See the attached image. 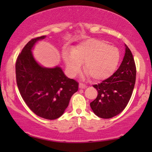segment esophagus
I'll list each match as a JSON object with an SVG mask.
<instances>
[{
    "label": "esophagus",
    "mask_w": 152,
    "mask_h": 152,
    "mask_svg": "<svg viewBox=\"0 0 152 152\" xmlns=\"http://www.w3.org/2000/svg\"><path fill=\"white\" fill-rule=\"evenodd\" d=\"M79 87H80V88H85L86 87V86L84 84H82V83H80V84H79Z\"/></svg>",
    "instance_id": "34e87169"
}]
</instances>
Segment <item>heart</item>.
I'll return each mask as SVG.
<instances>
[{"instance_id": "1", "label": "heart", "mask_w": 152, "mask_h": 152, "mask_svg": "<svg viewBox=\"0 0 152 152\" xmlns=\"http://www.w3.org/2000/svg\"><path fill=\"white\" fill-rule=\"evenodd\" d=\"M62 58L70 77L77 75L84 63V70L87 75L94 81H102L110 77L115 70L120 52L105 41L88 39L72 48L71 52L64 51Z\"/></svg>"}]
</instances>
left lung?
Masks as SVG:
<instances>
[{"label":"left lung","mask_w":152,"mask_h":152,"mask_svg":"<svg viewBox=\"0 0 152 152\" xmlns=\"http://www.w3.org/2000/svg\"><path fill=\"white\" fill-rule=\"evenodd\" d=\"M120 67L115 73L99 84L93 85L97 96L90 103L91 109L101 118H111L126 107L136 82V69L132 53L127 45Z\"/></svg>","instance_id":"1"}]
</instances>
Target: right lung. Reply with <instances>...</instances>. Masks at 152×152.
<instances>
[{
  "instance_id": "right-lung-1",
  "label": "right lung",
  "mask_w": 152,
  "mask_h": 152,
  "mask_svg": "<svg viewBox=\"0 0 152 152\" xmlns=\"http://www.w3.org/2000/svg\"><path fill=\"white\" fill-rule=\"evenodd\" d=\"M45 37L32 39L22 50L16 62V83L32 111L45 119L55 120L63 115L79 84L66 77L60 66L46 68L35 59L32 50Z\"/></svg>"
}]
</instances>
